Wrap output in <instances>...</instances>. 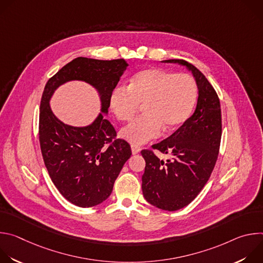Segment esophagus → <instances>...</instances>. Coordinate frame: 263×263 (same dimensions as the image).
I'll list each match as a JSON object with an SVG mask.
<instances>
[{"mask_svg": "<svg viewBox=\"0 0 263 263\" xmlns=\"http://www.w3.org/2000/svg\"><path fill=\"white\" fill-rule=\"evenodd\" d=\"M131 149H132V154L135 155V154H138L140 152V148L136 145H131Z\"/></svg>", "mask_w": 263, "mask_h": 263, "instance_id": "34e87169", "label": "esophagus"}]
</instances>
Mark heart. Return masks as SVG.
Segmentation results:
<instances>
[{
  "mask_svg": "<svg viewBox=\"0 0 263 263\" xmlns=\"http://www.w3.org/2000/svg\"><path fill=\"white\" fill-rule=\"evenodd\" d=\"M197 100V82L190 73L148 67L137 71L128 87H117L110 107L121 122L131 121L143 105L144 115L125 126L120 135L134 145L172 132L190 118Z\"/></svg>",
  "mask_w": 263,
  "mask_h": 263,
  "instance_id": "heart-1",
  "label": "heart"
}]
</instances>
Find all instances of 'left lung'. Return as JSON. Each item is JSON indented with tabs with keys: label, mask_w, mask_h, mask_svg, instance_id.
<instances>
[{
	"label": "left lung",
	"mask_w": 263,
	"mask_h": 263,
	"mask_svg": "<svg viewBox=\"0 0 263 263\" xmlns=\"http://www.w3.org/2000/svg\"><path fill=\"white\" fill-rule=\"evenodd\" d=\"M164 62L179 63L192 70L199 88L194 115L170 137L142 149L145 160L142 175L144 199L157 208L176 211L192 203L210 178L217 160L221 138V112L218 96L195 65L183 59ZM170 154L172 159L159 160L154 149Z\"/></svg>",
	"instance_id": "1"
}]
</instances>
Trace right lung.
Wrapping results in <instances>:
<instances>
[{"mask_svg":"<svg viewBox=\"0 0 263 263\" xmlns=\"http://www.w3.org/2000/svg\"><path fill=\"white\" fill-rule=\"evenodd\" d=\"M128 63L124 59L97 60L78 57L65 64L47 82L40 110L39 135L45 165L59 193L71 204L87 208L104 202L125 162L130 144L117 138V131L103 114L87 127L60 122L50 108V98L61 84L82 80L95 86L108 111L110 97Z\"/></svg>","mask_w":263,"mask_h":263,"instance_id":"obj_1","label":"right lung"}]
</instances>
